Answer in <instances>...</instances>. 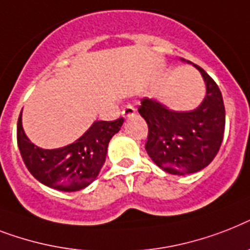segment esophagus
<instances>
[{
  "instance_id": "1",
  "label": "esophagus",
  "mask_w": 250,
  "mask_h": 250,
  "mask_svg": "<svg viewBox=\"0 0 250 250\" xmlns=\"http://www.w3.org/2000/svg\"><path fill=\"white\" fill-rule=\"evenodd\" d=\"M123 115L124 117H131V116L135 115V108L131 104L125 105L123 108Z\"/></svg>"
}]
</instances>
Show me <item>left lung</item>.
Instances as JSON below:
<instances>
[{"instance_id": "1", "label": "left lung", "mask_w": 250, "mask_h": 250, "mask_svg": "<svg viewBox=\"0 0 250 250\" xmlns=\"http://www.w3.org/2000/svg\"><path fill=\"white\" fill-rule=\"evenodd\" d=\"M193 65L207 85V95L196 109L175 112L148 98L142 99L138 108L148 125L146 151L170 174H191L208 167L218 153L225 133L226 112L218 85L201 67Z\"/></svg>"}]
</instances>
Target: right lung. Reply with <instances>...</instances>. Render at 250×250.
<instances>
[{"label":"right lung","instance_id":"right-lung-1","mask_svg":"<svg viewBox=\"0 0 250 250\" xmlns=\"http://www.w3.org/2000/svg\"><path fill=\"white\" fill-rule=\"evenodd\" d=\"M123 117L115 121H95L77 141L55 149H43L27 138L18 119L17 139L25 167L33 177L51 188L72 192L90 185L105 161L111 138L119 133Z\"/></svg>","mask_w":250,"mask_h":250}]
</instances>
